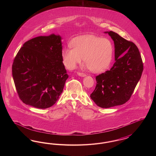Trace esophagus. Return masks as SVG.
<instances>
[{"mask_svg":"<svg viewBox=\"0 0 156 156\" xmlns=\"http://www.w3.org/2000/svg\"><path fill=\"white\" fill-rule=\"evenodd\" d=\"M77 74H78V75H79L80 76H81V77L86 76V74H85L82 73H77Z\"/></svg>","mask_w":156,"mask_h":156,"instance_id":"esophagus-1","label":"esophagus"}]
</instances>
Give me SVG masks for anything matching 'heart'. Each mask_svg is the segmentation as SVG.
<instances>
[{
  "instance_id": "1",
  "label": "heart",
  "mask_w": 156,
  "mask_h": 156,
  "mask_svg": "<svg viewBox=\"0 0 156 156\" xmlns=\"http://www.w3.org/2000/svg\"><path fill=\"white\" fill-rule=\"evenodd\" d=\"M73 48H66L62 52L63 62L68 69H73L81 62L83 58L94 73H100L106 69L111 62L113 45L108 38L94 35L77 37L71 43Z\"/></svg>"
}]
</instances>
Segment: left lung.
<instances>
[{
	"label": "left lung",
	"mask_w": 156,
	"mask_h": 156,
	"mask_svg": "<svg viewBox=\"0 0 156 156\" xmlns=\"http://www.w3.org/2000/svg\"><path fill=\"white\" fill-rule=\"evenodd\" d=\"M114 42L115 62L109 71L96 76L90 98L98 106L109 108L126 103L141 78L143 64L137 46L113 31H105Z\"/></svg>",
	"instance_id": "left-lung-1"
}]
</instances>
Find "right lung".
I'll list each match as a JSON object with an SVG mask.
<instances>
[{
  "instance_id": "1",
  "label": "right lung",
  "mask_w": 156,
  "mask_h": 156,
  "mask_svg": "<svg viewBox=\"0 0 156 156\" xmlns=\"http://www.w3.org/2000/svg\"><path fill=\"white\" fill-rule=\"evenodd\" d=\"M62 37L51 34L26 42L17 52L12 75L24 104L46 109L55 104L68 78L62 62Z\"/></svg>"
}]
</instances>
